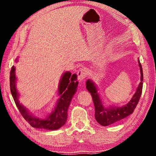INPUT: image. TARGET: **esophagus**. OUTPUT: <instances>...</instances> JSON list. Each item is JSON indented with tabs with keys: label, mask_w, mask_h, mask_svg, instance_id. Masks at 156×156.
I'll use <instances>...</instances> for the list:
<instances>
[{
	"label": "esophagus",
	"mask_w": 156,
	"mask_h": 156,
	"mask_svg": "<svg viewBox=\"0 0 156 156\" xmlns=\"http://www.w3.org/2000/svg\"><path fill=\"white\" fill-rule=\"evenodd\" d=\"M87 77L85 68H80L78 71V78L79 80H83Z\"/></svg>",
	"instance_id": "obj_1"
}]
</instances>
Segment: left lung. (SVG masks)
Returning a JSON list of instances; mask_svg holds the SVG:
<instances>
[{
    "mask_svg": "<svg viewBox=\"0 0 156 156\" xmlns=\"http://www.w3.org/2000/svg\"><path fill=\"white\" fill-rule=\"evenodd\" d=\"M139 66L141 72V82L140 83L136 94L132 98L127 105L122 107H112L111 109H105L102 104L98 94H97V89L94 84L90 80L87 81L86 87L89 91L93 99L95 107V118L100 125L102 126H108L112 125L127 117L133 112L134 109L138 105L142 91V80H143V73H142V65L138 60Z\"/></svg>",
    "mask_w": 156,
    "mask_h": 156,
    "instance_id": "obj_1",
    "label": "left lung"
}]
</instances>
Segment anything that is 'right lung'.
Instances as JSON below:
<instances>
[{
  "label": "right lung",
  "mask_w": 156,
  "mask_h": 156,
  "mask_svg": "<svg viewBox=\"0 0 156 156\" xmlns=\"http://www.w3.org/2000/svg\"><path fill=\"white\" fill-rule=\"evenodd\" d=\"M10 90L13 98L20 112V114L27 122L34 128L44 129L47 130H56L65 124L67 118V110L69 106L73 95L76 93L78 83L77 82V76L72 75L70 72H66L63 74L59 84V93L60 98L51 114L49 115L47 119H41L28 113L27 109L18 102V94L16 89V76L15 67L12 66L10 72Z\"/></svg>",
  "instance_id": "1"
}]
</instances>
